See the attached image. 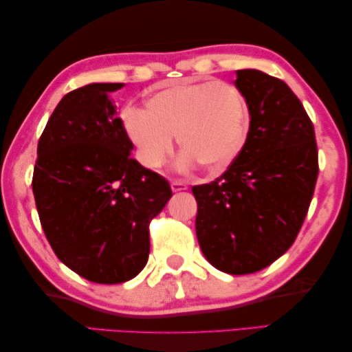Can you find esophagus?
I'll list each match as a JSON object with an SVG mask.
<instances>
[{"label": "esophagus", "instance_id": "esophagus-1", "mask_svg": "<svg viewBox=\"0 0 352 352\" xmlns=\"http://www.w3.org/2000/svg\"><path fill=\"white\" fill-rule=\"evenodd\" d=\"M171 190L175 193H177V192H184V190H187V186L184 182H181V181H173L171 182Z\"/></svg>", "mask_w": 352, "mask_h": 352}]
</instances>
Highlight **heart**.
<instances>
[{
  "label": "heart",
  "instance_id": "heart-1",
  "mask_svg": "<svg viewBox=\"0 0 352 352\" xmlns=\"http://www.w3.org/2000/svg\"><path fill=\"white\" fill-rule=\"evenodd\" d=\"M124 129L138 157L159 168L173 149V135L184 149V162L197 160L218 173L234 162L250 137V106L241 91L218 80H177L159 87L145 109L123 113Z\"/></svg>",
  "mask_w": 352,
  "mask_h": 352
}]
</instances>
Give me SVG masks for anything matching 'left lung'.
Wrapping results in <instances>:
<instances>
[{
  "mask_svg": "<svg viewBox=\"0 0 352 352\" xmlns=\"http://www.w3.org/2000/svg\"><path fill=\"white\" fill-rule=\"evenodd\" d=\"M250 106V137L220 177L192 187L197 237L217 270L261 272L296 240L318 177L312 120L284 80L237 70Z\"/></svg>",
  "mask_w": 352,
  "mask_h": 352,
  "instance_id": "1",
  "label": "left lung"
}]
</instances>
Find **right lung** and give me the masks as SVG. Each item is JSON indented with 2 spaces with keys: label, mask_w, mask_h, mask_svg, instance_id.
I'll return each mask as SVG.
<instances>
[{
  "label": "right lung",
  "mask_w": 352,
  "mask_h": 352,
  "mask_svg": "<svg viewBox=\"0 0 352 352\" xmlns=\"http://www.w3.org/2000/svg\"><path fill=\"white\" fill-rule=\"evenodd\" d=\"M89 84L62 98L37 146L32 192L54 254L84 279L122 284L142 272L149 223L173 197L168 181L131 157L109 91Z\"/></svg>",
  "instance_id": "right-lung-1"
}]
</instances>
